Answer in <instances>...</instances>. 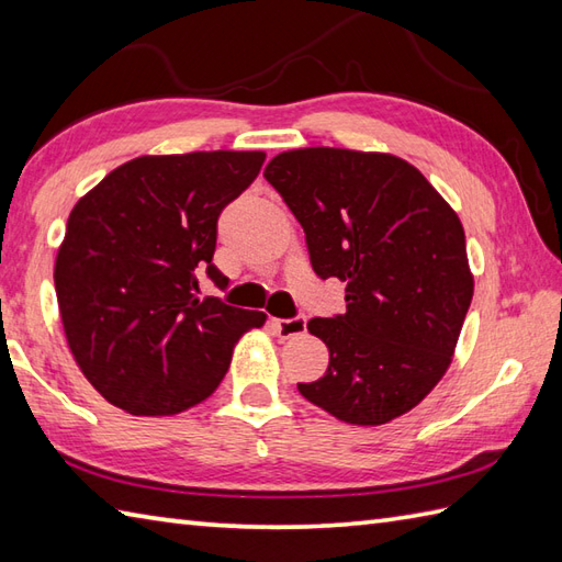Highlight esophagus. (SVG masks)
Returning a JSON list of instances; mask_svg holds the SVG:
<instances>
[{
  "label": "esophagus",
  "mask_w": 562,
  "mask_h": 562,
  "mask_svg": "<svg viewBox=\"0 0 562 562\" xmlns=\"http://www.w3.org/2000/svg\"><path fill=\"white\" fill-rule=\"evenodd\" d=\"M272 326L278 328L282 338H294L302 336L306 330V318L304 316H292V318H272Z\"/></svg>",
  "instance_id": "1"
}]
</instances>
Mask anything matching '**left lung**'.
Here are the masks:
<instances>
[{
  "label": "left lung",
  "instance_id": "obj_1",
  "mask_svg": "<svg viewBox=\"0 0 562 562\" xmlns=\"http://www.w3.org/2000/svg\"><path fill=\"white\" fill-rule=\"evenodd\" d=\"M266 181L302 224L312 268L338 278L345 314L312 318L326 374L302 396L350 425H384L445 376L473 300L463 226L427 178L391 154H278Z\"/></svg>",
  "mask_w": 562,
  "mask_h": 562
}]
</instances>
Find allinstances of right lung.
Here are the masks:
<instances>
[{
    "instance_id": "add662e5",
    "label": "right lung",
    "mask_w": 562,
    "mask_h": 562,
    "mask_svg": "<svg viewBox=\"0 0 562 562\" xmlns=\"http://www.w3.org/2000/svg\"><path fill=\"white\" fill-rule=\"evenodd\" d=\"M262 151H193L117 166L69 212L55 292L69 350L101 396L176 415L220 386L236 340L266 314L198 296L222 210L256 181Z\"/></svg>"
}]
</instances>
